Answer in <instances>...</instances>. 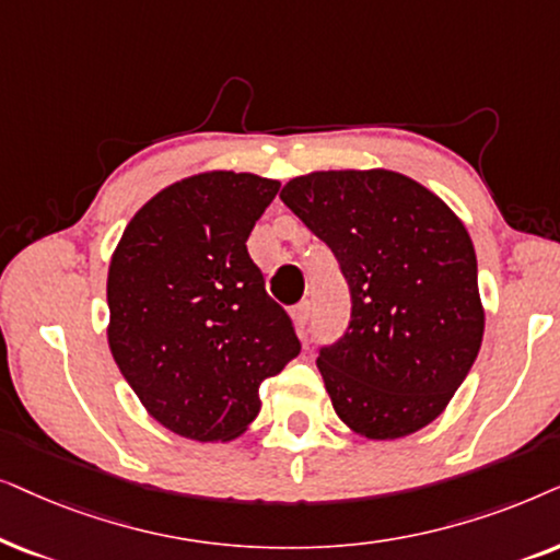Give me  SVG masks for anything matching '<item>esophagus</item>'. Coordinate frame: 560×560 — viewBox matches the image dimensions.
Here are the masks:
<instances>
[{"mask_svg": "<svg viewBox=\"0 0 560 560\" xmlns=\"http://www.w3.org/2000/svg\"><path fill=\"white\" fill-rule=\"evenodd\" d=\"M292 317H294V325L300 332H307V325H310V302H300L296 307L292 310Z\"/></svg>", "mask_w": 560, "mask_h": 560, "instance_id": "34e87169", "label": "esophagus"}]
</instances>
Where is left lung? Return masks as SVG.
<instances>
[{
    "label": "left lung",
    "instance_id": "left-lung-1",
    "mask_svg": "<svg viewBox=\"0 0 560 560\" xmlns=\"http://www.w3.org/2000/svg\"><path fill=\"white\" fill-rule=\"evenodd\" d=\"M281 202L330 245L350 287V325L317 369L335 412L369 441H397L441 417L483 338L471 235L399 171H312Z\"/></svg>",
    "mask_w": 560,
    "mask_h": 560
}]
</instances>
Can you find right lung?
<instances>
[{"label": "right lung", "instance_id": "1", "mask_svg": "<svg viewBox=\"0 0 560 560\" xmlns=\"http://www.w3.org/2000/svg\"><path fill=\"white\" fill-rule=\"evenodd\" d=\"M276 178L202 171L153 194L109 258L107 342L145 412L197 443L258 417V389L300 353L245 248Z\"/></svg>", "mask_w": 560, "mask_h": 560}]
</instances>
